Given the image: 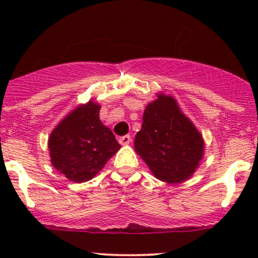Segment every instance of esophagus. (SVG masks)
<instances>
[{
    "label": "esophagus",
    "mask_w": 258,
    "mask_h": 258,
    "mask_svg": "<svg viewBox=\"0 0 258 258\" xmlns=\"http://www.w3.org/2000/svg\"><path fill=\"white\" fill-rule=\"evenodd\" d=\"M119 143L122 144V146H127V144L131 143V137L128 135L122 136V137L119 138Z\"/></svg>",
    "instance_id": "obj_1"
}]
</instances>
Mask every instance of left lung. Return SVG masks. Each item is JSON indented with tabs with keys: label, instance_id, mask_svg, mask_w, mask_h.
<instances>
[{
	"label": "left lung",
	"instance_id": "left-lung-1",
	"mask_svg": "<svg viewBox=\"0 0 258 258\" xmlns=\"http://www.w3.org/2000/svg\"><path fill=\"white\" fill-rule=\"evenodd\" d=\"M135 150L156 178L180 183L194 173L203 158L204 141L172 97L159 94L144 110Z\"/></svg>",
	"mask_w": 258,
	"mask_h": 258
}]
</instances>
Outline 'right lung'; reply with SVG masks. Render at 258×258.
Wrapping results in <instances>:
<instances>
[{
	"label": "right lung",
	"mask_w": 258,
	"mask_h": 258,
	"mask_svg": "<svg viewBox=\"0 0 258 258\" xmlns=\"http://www.w3.org/2000/svg\"><path fill=\"white\" fill-rule=\"evenodd\" d=\"M99 110L97 103L80 105L49 136L52 165L73 182L93 178L120 149L110 128L100 122Z\"/></svg>",
	"instance_id": "right-lung-1"
}]
</instances>
